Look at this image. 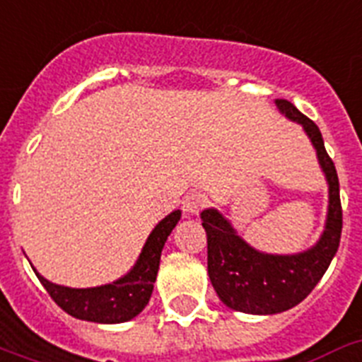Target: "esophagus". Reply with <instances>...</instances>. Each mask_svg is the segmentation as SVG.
<instances>
[{"instance_id":"obj_1","label":"esophagus","mask_w":362,"mask_h":362,"mask_svg":"<svg viewBox=\"0 0 362 362\" xmlns=\"http://www.w3.org/2000/svg\"><path fill=\"white\" fill-rule=\"evenodd\" d=\"M206 204H208V197L204 193H200V191H191L182 200V208L187 215H197Z\"/></svg>"}]
</instances>
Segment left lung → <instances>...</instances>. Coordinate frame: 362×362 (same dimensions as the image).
<instances>
[{
    "label": "left lung",
    "instance_id": "obj_1",
    "mask_svg": "<svg viewBox=\"0 0 362 362\" xmlns=\"http://www.w3.org/2000/svg\"><path fill=\"white\" fill-rule=\"evenodd\" d=\"M276 106L285 117L302 124L317 148L318 163L329 186V206L324 233L317 245L291 256L263 254L252 248L217 209L209 208L200 214L208 235V274L215 293L230 309L250 315H274L298 305L329 267L342 232L339 176L320 130L287 99H276Z\"/></svg>",
    "mask_w": 362,
    "mask_h": 362
}]
</instances>
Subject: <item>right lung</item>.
<instances>
[{
	"instance_id": "right-lung-1",
	"label": "right lung",
	"mask_w": 362,
	"mask_h": 362,
	"mask_svg": "<svg viewBox=\"0 0 362 362\" xmlns=\"http://www.w3.org/2000/svg\"><path fill=\"white\" fill-rule=\"evenodd\" d=\"M180 209H175L156 224L136 265L129 274H124L117 281L90 289H71L51 284L35 270L36 276L54 303L71 317L97 324H119L130 320L138 317L151 300L160 269L162 248L173 228L180 221Z\"/></svg>"
}]
</instances>
